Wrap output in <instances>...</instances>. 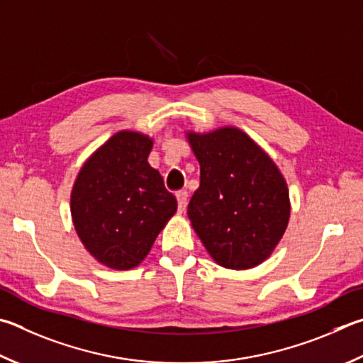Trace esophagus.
I'll return each mask as SVG.
<instances>
[{
    "mask_svg": "<svg viewBox=\"0 0 363 363\" xmlns=\"http://www.w3.org/2000/svg\"><path fill=\"white\" fill-rule=\"evenodd\" d=\"M176 199H177V206H179V211H184L187 206V199H189V194L186 190H179V192L176 194Z\"/></svg>",
    "mask_w": 363,
    "mask_h": 363,
    "instance_id": "esophagus-1",
    "label": "esophagus"
}]
</instances>
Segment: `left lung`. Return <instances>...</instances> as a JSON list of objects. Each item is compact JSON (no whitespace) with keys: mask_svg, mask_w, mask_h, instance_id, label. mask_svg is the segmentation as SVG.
<instances>
[{"mask_svg":"<svg viewBox=\"0 0 363 363\" xmlns=\"http://www.w3.org/2000/svg\"><path fill=\"white\" fill-rule=\"evenodd\" d=\"M186 140L200 163V187L187 208L195 233L217 265L236 272L259 267L291 219L286 177L238 127L187 130Z\"/></svg>","mask_w":363,"mask_h":363,"instance_id":"8db88e82","label":"left lung"}]
</instances>
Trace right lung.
<instances>
[{
  "instance_id": "add662e5",
  "label": "right lung",
  "mask_w": 363,
  "mask_h": 363,
  "mask_svg": "<svg viewBox=\"0 0 363 363\" xmlns=\"http://www.w3.org/2000/svg\"><path fill=\"white\" fill-rule=\"evenodd\" d=\"M149 135L121 130L91 152L71 190V219L94 259L117 272L140 265L177 201L147 159Z\"/></svg>"
}]
</instances>
